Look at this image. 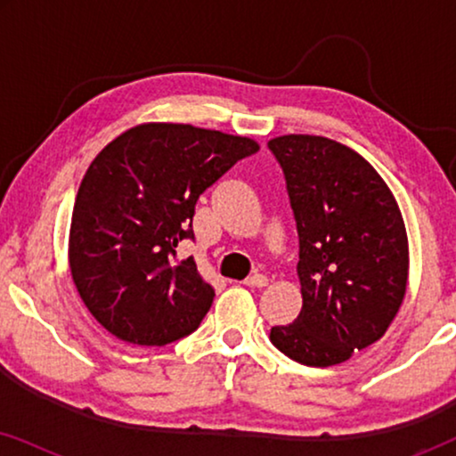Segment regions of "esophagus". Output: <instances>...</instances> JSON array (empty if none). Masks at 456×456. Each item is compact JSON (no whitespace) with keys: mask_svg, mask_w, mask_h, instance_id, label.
Instances as JSON below:
<instances>
[{"mask_svg":"<svg viewBox=\"0 0 456 456\" xmlns=\"http://www.w3.org/2000/svg\"><path fill=\"white\" fill-rule=\"evenodd\" d=\"M267 276H264V273H253V276H248L245 280V286H248V289H264V286H267Z\"/></svg>","mask_w":456,"mask_h":456,"instance_id":"1","label":"esophagus"}]
</instances>
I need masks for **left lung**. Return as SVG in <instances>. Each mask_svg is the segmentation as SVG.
Instances as JSON below:
<instances>
[{
	"mask_svg": "<svg viewBox=\"0 0 456 456\" xmlns=\"http://www.w3.org/2000/svg\"><path fill=\"white\" fill-rule=\"evenodd\" d=\"M284 170L298 232L303 307L273 326L297 363H345L382 338L409 280V239L395 195L370 161L338 141L282 134L267 142Z\"/></svg>",
	"mask_w": 456,
	"mask_h": 456,
	"instance_id": "obj_1",
	"label": "left lung"
}]
</instances>
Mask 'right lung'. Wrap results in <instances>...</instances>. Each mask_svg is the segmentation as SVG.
<instances>
[{
	"mask_svg": "<svg viewBox=\"0 0 456 456\" xmlns=\"http://www.w3.org/2000/svg\"><path fill=\"white\" fill-rule=\"evenodd\" d=\"M257 149L248 136L145 122L97 153L74 201L68 264L110 334L164 346L199 328L216 290L176 248L192 239L199 195Z\"/></svg>",
	"mask_w": 456,
	"mask_h": 456,
	"instance_id": "add662e5",
	"label": "right lung"
}]
</instances>
